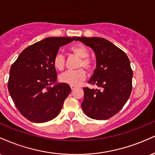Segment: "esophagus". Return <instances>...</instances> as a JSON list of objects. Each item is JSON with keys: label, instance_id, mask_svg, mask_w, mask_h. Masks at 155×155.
Segmentation results:
<instances>
[{"label": "esophagus", "instance_id": "34e87169", "mask_svg": "<svg viewBox=\"0 0 155 155\" xmlns=\"http://www.w3.org/2000/svg\"><path fill=\"white\" fill-rule=\"evenodd\" d=\"M71 88L72 90H74L76 88V86H72V85H71Z\"/></svg>", "mask_w": 155, "mask_h": 155}]
</instances>
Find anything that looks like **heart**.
<instances>
[{
    "label": "heart",
    "instance_id": "heart-1",
    "mask_svg": "<svg viewBox=\"0 0 155 155\" xmlns=\"http://www.w3.org/2000/svg\"><path fill=\"white\" fill-rule=\"evenodd\" d=\"M69 51L80 58L76 68H84L90 71L92 69L91 60L87 58L88 50L84 45L81 44H75L69 48ZM54 66L57 70L63 71L65 68V60L61 53H58L54 57L53 61ZM86 78V72L83 68H79L72 71H67L62 74L59 76V80L62 83L68 84L72 86H76L81 83Z\"/></svg>",
    "mask_w": 155,
    "mask_h": 155
}]
</instances>
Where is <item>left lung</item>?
I'll list each match as a JSON object with an SVG mask.
<instances>
[{"label": "left lung", "mask_w": 155, "mask_h": 155, "mask_svg": "<svg viewBox=\"0 0 155 155\" xmlns=\"http://www.w3.org/2000/svg\"><path fill=\"white\" fill-rule=\"evenodd\" d=\"M76 41L92 48L96 57V68L88 82L98 88H84L81 108L90 118L108 120L122 109L130 95V60L122 49L105 38L78 37Z\"/></svg>", "instance_id": "obj_1"}]
</instances>
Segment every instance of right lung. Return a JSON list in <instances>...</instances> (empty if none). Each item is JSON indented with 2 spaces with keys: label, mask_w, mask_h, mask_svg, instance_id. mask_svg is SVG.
I'll return each instance as SVG.
<instances>
[{
  "label": "right lung",
  "mask_w": 155,
  "mask_h": 155,
  "mask_svg": "<svg viewBox=\"0 0 155 155\" xmlns=\"http://www.w3.org/2000/svg\"><path fill=\"white\" fill-rule=\"evenodd\" d=\"M76 38H44L25 49L12 65L8 92L16 107L28 120L42 123L59 114L71 89L68 84L57 83L53 61L60 47Z\"/></svg>",
  "instance_id": "right-lung-1"
}]
</instances>
